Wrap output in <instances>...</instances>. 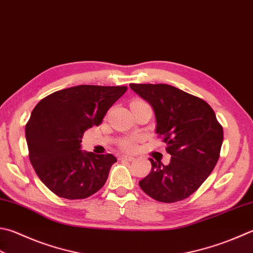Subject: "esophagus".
<instances>
[{
  "label": "esophagus",
  "instance_id": "obj_1",
  "mask_svg": "<svg viewBox=\"0 0 253 253\" xmlns=\"http://www.w3.org/2000/svg\"><path fill=\"white\" fill-rule=\"evenodd\" d=\"M120 160L131 162V161L134 160V157H133V156H130V155H121V156H120Z\"/></svg>",
  "mask_w": 253,
  "mask_h": 253
}]
</instances>
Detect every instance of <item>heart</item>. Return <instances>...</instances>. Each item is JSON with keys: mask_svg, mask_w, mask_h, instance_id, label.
Returning <instances> with one entry per match:
<instances>
[{"mask_svg": "<svg viewBox=\"0 0 253 253\" xmlns=\"http://www.w3.org/2000/svg\"><path fill=\"white\" fill-rule=\"evenodd\" d=\"M136 145V139H134V137H127V139H125L121 142V147L126 151L135 150Z\"/></svg>", "mask_w": 253, "mask_h": 253, "instance_id": "obj_1", "label": "heart"}]
</instances>
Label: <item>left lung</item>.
Returning a JSON list of instances; mask_svg holds the SVG:
<instances>
[{
	"label": "left lung",
	"instance_id": "1",
	"mask_svg": "<svg viewBox=\"0 0 253 253\" xmlns=\"http://www.w3.org/2000/svg\"><path fill=\"white\" fill-rule=\"evenodd\" d=\"M130 88L153 108L156 134L163 136L169 164H152L140 180L143 192L162 203H175L196 192L215 169L223 141L222 126L211 107L173 85L131 84Z\"/></svg>",
	"mask_w": 253,
	"mask_h": 253
}]
</instances>
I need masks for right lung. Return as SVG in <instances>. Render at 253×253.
Here are the masks:
<instances>
[{"label":"right lung","mask_w":253,"mask_h":253,"mask_svg":"<svg viewBox=\"0 0 253 253\" xmlns=\"http://www.w3.org/2000/svg\"><path fill=\"white\" fill-rule=\"evenodd\" d=\"M127 87L80 84L41 100L25 127L30 161L47 188L66 199L91 196L106 184L117 159L82 150L85 130L101 125Z\"/></svg>","instance_id":"1"}]
</instances>
